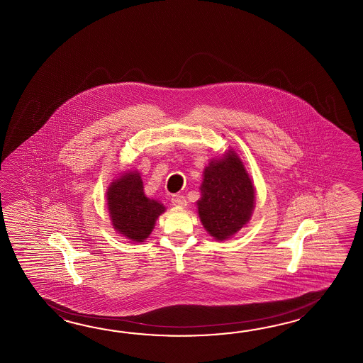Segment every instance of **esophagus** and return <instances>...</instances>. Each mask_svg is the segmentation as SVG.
Returning a JSON list of instances; mask_svg holds the SVG:
<instances>
[{
    "label": "esophagus",
    "instance_id": "obj_1",
    "mask_svg": "<svg viewBox=\"0 0 363 363\" xmlns=\"http://www.w3.org/2000/svg\"><path fill=\"white\" fill-rule=\"evenodd\" d=\"M171 202H172L174 206H178V208H184L186 205V200H185L184 196H182V194H174L171 197Z\"/></svg>",
    "mask_w": 363,
    "mask_h": 363
}]
</instances>
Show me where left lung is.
<instances>
[{"label":"left lung","mask_w":363,"mask_h":363,"mask_svg":"<svg viewBox=\"0 0 363 363\" xmlns=\"http://www.w3.org/2000/svg\"><path fill=\"white\" fill-rule=\"evenodd\" d=\"M199 216L216 240L230 239L247 225L255 203V185L235 150L211 160L203 170Z\"/></svg>","instance_id":"left-lung-1"}]
</instances>
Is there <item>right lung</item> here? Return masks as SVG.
Masks as SVG:
<instances>
[{"label":"right lung","instance_id":"1","mask_svg":"<svg viewBox=\"0 0 363 363\" xmlns=\"http://www.w3.org/2000/svg\"><path fill=\"white\" fill-rule=\"evenodd\" d=\"M106 200L114 230L133 242L147 240L155 220L166 210L161 202L145 196L138 171L124 172L108 185Z\"/></svg>","mask_w":363,"mask_h":363}]
</instances>
